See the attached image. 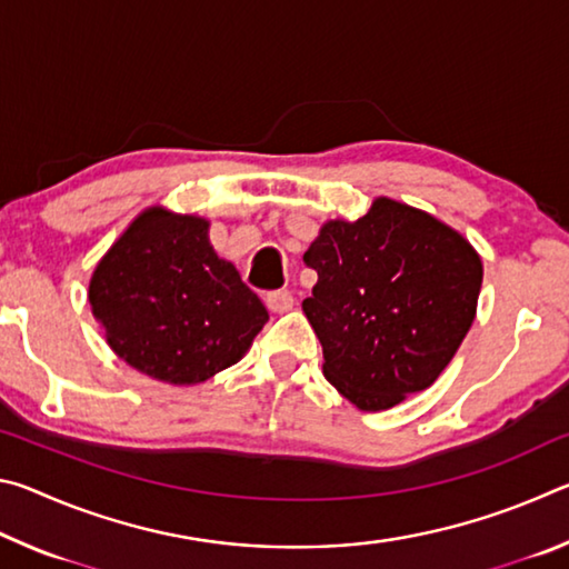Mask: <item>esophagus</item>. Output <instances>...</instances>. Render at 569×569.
I'll list each match as a JSON object with an SVG mask.
<instances>
[{
	"label": "esophagus",
	"mask_w": 569,
	"mask_h": 569,
	"mask_svg": "<svg viewBox=\"0 0 569 569\" xmlns=\"http://www.w3.org/2000/svg\"><path fill=\"white\" fill-rule=\"evenodd\" d=\"M266 303L273 313H286V311H291V308H293L296 298L291 296V291H273V293L266 296Z\"/></svg>",
	"instance_id": "34e87169"
}]
</instances>
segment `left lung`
Returning a JSON list of instances; mask_svg holds the SVG:
<instances>
[{
    "label": "left lung",
    "mask_w": 569,
    "mask_h": 569,
    "mask_svg": "<svg viewBox=\"0 0 569 569\" xmlns=\"http://www.w3.org/2000/svg\"><path fill=\"white\" fill-rule=\"evenodd\" d=\"M303 261L319 273L303 313L323 346V377L361 411L431 387L477 316V250L399 200L323 223Z\"/></svg>",
    "instance_id": "1"
}]
</instances>
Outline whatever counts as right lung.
<instances>
[{
	"instance_id": "1",
	"label": "right lung",
	"mask_w": 569,
	"mask_h": 569,
	"mask_svg": "<svg viewBox=\"0 0 569 569\" xmlns=\"http://www.w3.org/2000/svg\"><path fill=\"white\" fill-rule=\"evenodd\" d=\"M210 223L152 206L90 278L92 316L110 349L148 377L190 387L243 359L268 311L218 258Z\"/></svg>"
}]
</instances>
